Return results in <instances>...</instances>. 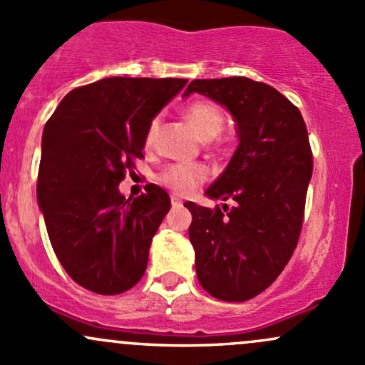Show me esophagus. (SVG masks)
I'll return each instance as SVG.
<instances>
[{
  "label": "esophagus",
  "instance_id": "34e87169",
  "mask_svg": "<svg viewBox=\"0 0 365 365\" xmlns=\"http://www.w3.org/2000/svg\"><path fill=\"white\" fill-rule=\"evenodd\" d=\"M171 205H173V206H182L183 201L178 197V195L173 194V195H171Z\"/></svg>",
  "mask_w": 365,
  "mask_h": 365
}]
</instances>
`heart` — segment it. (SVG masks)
I'll return each mask as SVG.
<instances>
[{
	"label": "heart",
	"mask_w": 365,
	"mask_h": 365,
	"mask_svg": "<svg viewBox=\"0 0 365 365\" xmlns=\"http://www.w3.org/2000/svg\"><path fill=\"white\" fill-rule=\"evenodd\" d=\"M183 117L192 125V129L202 140H213L217 134H220L225 125V113L220 105L208 101V99H197L189 103L183 110ZM157 129V120H152L147 129L145 143L152 145L153 134ZM210 176L208 166L201 163H178L170 164L157 175V182L166 185L173 192L187 195L190 194L199 183L205 182Z\"/></svg>",
	"instance_id": "heart-1"
}]
</instances>
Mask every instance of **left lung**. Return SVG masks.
Returning <instances> with one entry per match:
<instances>
[{"instance_id":"1","label":"left lung","mask_w":365,"mask_h":365,"mask_svg":"<svg viewBox=\"0 0 365 365\" xmlns=\"http://www.w3.org/2000/svg\"><path fill=\"white\" fill-rule=\"evenodd\" d=\"M192 92L224 105L240 138L231 163L206 190L234 206L185 202L195 273L210 295L243 302L278 278L297 247L313 173L308 129L285 96L247 76L192 80L183 96Z\"/></svg>"}]
</instances>
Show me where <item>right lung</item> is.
<instances>
[{
	"instance_id": "add662e5",
	"label": "right lung",
	"mask_w": 365,
	"mask_h": 365,
	"mask_svg": "<svg viewBox=\"0 0 365 365\" xmlns=\"http://www.w3.org/2000/svg\"><path fill=\"white\" fill-rule=\"evenodd\" d=\"M185 78L112 76L73 89L41 138L36 195L61 266L83 289L117 295L148 264L153 234L170 212L160 187L125 199L118 183L143 159L152 118Z\"/></svg>"
}]
</instances>
